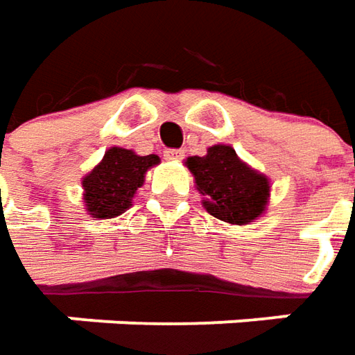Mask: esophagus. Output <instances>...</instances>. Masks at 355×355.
<instances>
[{
  "label": "esophagus",
  "mask_w": 355,
  "mask_h": 355,
  "mask_svg": "<svg viewBox=\"0 0 355 355\" xmlns=\"http://www.w3.org/2000/svg\"><path fill=\"white\" fill-rule=\"evenodd\" d=\"M163 155H165L166 161H178V159H182L184 151L182 149H166Z\"/></svg>",
  "instance_id": "esophagus-1"
}]
</instances>
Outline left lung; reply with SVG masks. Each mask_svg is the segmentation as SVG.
Wrapping results in <instances>:
<instances>
[{"label":"left lung","instance_id":"obj_1","mask_svg":"<svg viewBox=\"0 0 355 355\" xmlns=\"http://www.w3.org/2000/svg\"><path fill=\"white\" fill-rule=\"evenodd\" d=\"M184 165L208 214L232 226H248L265 214L271 180L241 161L232 145H212L204 157H189Z\"/></svg>","mask_w":355,"mask_h":355}]
</instances>
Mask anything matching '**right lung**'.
I'll return each mask as SVG.
<instances>
[{"instance_id":"1","label":"right lung","mask_w":355,"mask_h":355,"mask_svg":"<svg viewBox=\"0 0 355 355\" xmlns=\"http://www.w3.org/2000/svg\"><path fill=\"white\" fill-rule=\"evenodd\" d=\"M159 163L161 159L157 155L141 157L131 149L110 147L102 161L82 178V202L86 214L98 220L123 214L129 206H133V198L143 187L147 171Z\"/></svg>"}]
</instances>
